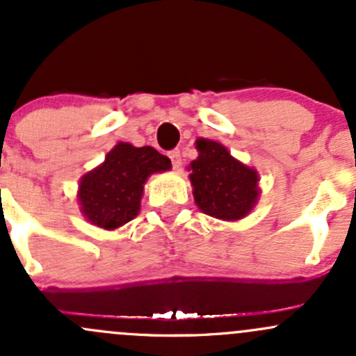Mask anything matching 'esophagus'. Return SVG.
Instances as JSON below:
<instances>
[{"label": "esophagus", "mask_w": 356, "mask_h": 356, "mask_svg": "<svg viewBox=\"0 0 356 356\" xmlns=\"http://www.w3.org/2000/svg\"><path fill=\"white\" fill-rule=\"evenodd\" d=\"M168 156H170L172 165H174L175 170H179V168H181V152H179V149H172V152L168 153Z\"/></svg>", "instance_id": "1"}]
</instances>
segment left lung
Masks as SVG:
<instances>
[{
  "label": "left lung",
  "instance_id": "obj_1",
  "mask_svg": "<svg viewBox=\"0 0 356 356\" xmlns=\"http://www.w3.org/2000/svg\"><path fill=\"white\" fill-rule=\"evenodd\" d=\"M200 152L189 165L193 196L200 209L213 218L235 222L256 207L259 175L230 155L223 145L200 138Z\"/></svg>",
  "mask_w": 356,
  "mask_h": 356
}]
</instances>
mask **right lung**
<instances>
[{
	"label": "right lung",
	"mask_w": 356,
	"mask_h": 356,
	"mask_svg": "<svg viewBox=\"0 0 356 356\" xmlns=\"http://www.w3.org/2000/svg\"><path fill=\"white\" fill-rule=\"evenodd\" d=\"M170 160L152 147L118 143L104 163L81 177L78 201L92 225L114 230L140 213L145 182L155 172L170 168Z\"/></svg>",
	"instance_id": "1"
}]
</instances>
